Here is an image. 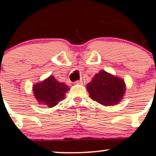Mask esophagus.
<instances>
[{
  "instance_id": "1",
  "label": "esophagus",
  "mask_w": 156,
  "mask_h": 156,
  "mask_svg": "<svg viewBox=\"0 0 156 156\" xmlns=\"http://www.w3.org/2000/svg\"><path fill=\"white\" fill-rule=\"evenodd\" d=\"M85 80H84V79H80V80H76V83H78V84H84L85 83Z\"/></svg>"
}]
</instances>
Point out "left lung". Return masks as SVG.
Here are the masks:
<instances>
[{
	"label": "left lung",
	"instance_id": "1",
	"mask_svg": "<svg viewBox=\"0 0 156 156\" xmlns=\"http://www.w3.org/2000/svg\"><path fill=\"white\" fill-rule=\"evenodd\" d=\"M87 89L93 101L103 105L117 104L125 91L123 80L102 70L94 76Z\"/></svg>",
	"mask_w": 156,
	"mask_h": 156
}]
</instances>
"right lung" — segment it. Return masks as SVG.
Instances as JSON below:
<instances>
[{"label": "right lung", "mask_w": 156, "mask_h": 156, "mask_svg": "<svg viewBox=\"0 0 156 156\" xmlns=\"http://www.w3.org/2000/svg\"><path fill=\"white\" fill-rule=\"evenodd\" d=\"M69 89L65 83H61L51 76L41 83L35 84L33 92L39 104L47 105L51 108L64 99Z\"/></svg>", "instance_id": "obj_1"}]
</instances>
